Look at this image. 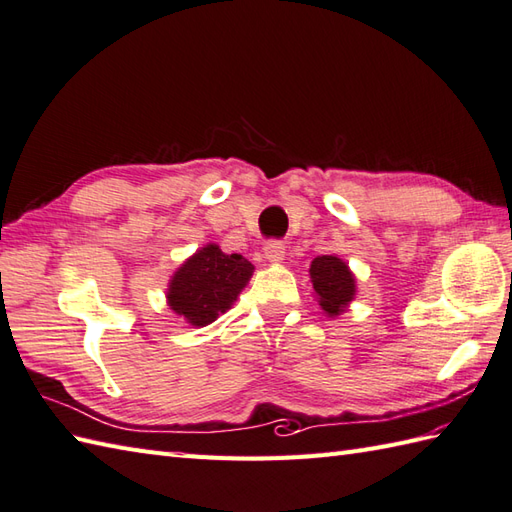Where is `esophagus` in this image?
<instances>
[{"instance_id":"34e87169","label":"esophagus","mask_w":512,"mask_h":512,"mask_svg":"<svg viewBox=\"0 0 512 512\" xmlns=\"http://www.w3.org/2000/svg\"><path fill=\"white\" fill-rule=\"evenodd\" d=\"M264 257L270 261V264H281L285 257V246L281 242H268L264 246Z\"/></svg>"}]
</instances>
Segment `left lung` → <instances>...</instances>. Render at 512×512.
<instances>
[{"label": "left lung", "mask_w": 512, "mask_h": 512, "mask_svg": "<svg viewBox=\"0 0 512 512\" xmlns=\"http://www.w3.org/2000/svg\"><path fill=\"white\" fill-rule=\"evenodd\" d=\"M314 296L325 316L334 318L349 310L358 292V281L349 264L338 255H318L310 264Z\"/></svg>", "instance_id": "obj_1"}]
</instances>
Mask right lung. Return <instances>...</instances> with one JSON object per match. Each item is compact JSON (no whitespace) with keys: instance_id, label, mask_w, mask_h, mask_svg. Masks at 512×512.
Returning a JSON list of instances; mask_svg holds the SVG:
<instances>
[{"instance_id":"add662e5","label":"right lung","mask_w":512,"mask_h":512,"mask_svg":"<svg viewBox=\"0 0 512 512\" xmlns=\"http://www.w3.org/2000/svg\"><path fill=\"white\" fill-rule=\"evenodd\" d=\"M255 266L237 253H222L218 244H205L174 270L168 283V307L189 325L207 327L231 310L251 281Z\"/></svg>"}]
</instances>
